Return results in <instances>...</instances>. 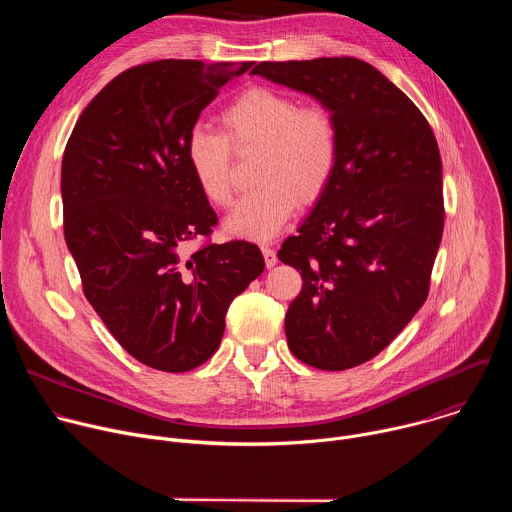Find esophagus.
Instances as JSON below:
<instances>
[{"mask_svg":"<svg viewBox=\"0 0 512 512\" xmlns=\"http://www.w3.org/2000/svg\"><path fill=\"white\" fill-rule=\"evenodd\" d=\"M261 251H263V257H265V265L273 267L277 263V253L271 247H261Z\"/></svg>","mask_w":512,"mask_h":512,"instance_id":"esophagus-1","label":"esophagus"}]
</instances>
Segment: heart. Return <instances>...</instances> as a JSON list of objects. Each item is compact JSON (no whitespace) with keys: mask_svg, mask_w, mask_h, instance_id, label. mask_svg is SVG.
I'll return each instance as SVG.
<instances>
[{"mask_svg":"<svg viewBox=\"0 0 512 512\" xmlns=\"http://www.w3.org/2000/svg\"><path fill=\"white\" fill-rule=\"evenodd\" d=\"M223 133L194 127L186 137V162L200 192L216 206L235 196L231 162L235 152L261 150L255 182L227 216L225 231L251 241L273 239L302 204L328 188L340 152L334 115L322 105L300 107L287 93L253 87L221 113Z\"/></svg>","mask_w":512,"mask_h":512,"instance_id":"1","label":"heart"}]
</instances>
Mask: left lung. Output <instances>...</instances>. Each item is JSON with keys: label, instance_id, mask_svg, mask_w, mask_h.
<instances>
[{"label": "left lung", "instance_id": "obj_1", "mask_svg": "<svg viewBox=\"0 0 512 512\" xmlns=\"http://www.w3.org/2000/svg\"><path fill=\"white\" fill-rule=\"evenodd\" d=\"M251 75L314 97L336 119V172L277 257L304 281L285 314L289 350L322 371L358 367L427 298L444 233L437 141L413 101L364 60L259 62Z\"/></svg>", "mask_w": 512, "mask_h": 512}]
</instances>
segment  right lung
<instances>
[{
    "label": "right lung",
    "mask_w": 512,
    "mask_h": 512,
    "mask_svg": "<svg viewBox=\"0 0 512 512\" xmlns=\"http://www.w3.org/2000/svg\"><path fill=\"white\" fill-rule=\"evenodd\" d=\"M253 62L156 60L115 77L62 156L64 239L83 291L139 362L186 373L221 344L231 302L265 269L257 245L208 243L216 212L186 162L202 109Z\"/></svg>",
    "instance_id": "1"
}]
</instances>
